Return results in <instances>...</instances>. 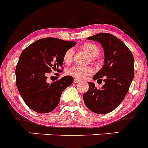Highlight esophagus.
<instances>
[{
  "label": "esophagus",
  "instance_id": "34e87169",
  "mask_svg": "<svg viewBox=\"0 0 148 148\" xmlns=\"http://www.w3.org/2000/svg\"><path fill=\"white\" fill-rule=\"evenodd\" d=\"M73 82L75 83V84H77V83H80V82H81V80L77 79V78H75V79H74V81H73Z\"/></svg>",
  "mask_w": 148,
  "mask_h": 148
}]
</instances>
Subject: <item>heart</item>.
<instances>
[{
	"label": "heart",
	"instance_id": "1",
	"mask_svg": "<svg viewBox=\"0 0 148 148\" xmlns=\"http://www.w3.org/2000/svg\"><path fill=\"white\" fill-rule=\"evenodd\" d=\"M80 49L91 57V62L97 61V56L99 53V48L96 43L87 42V43L81 45ZM73 54H74V52L72 49H67L64 52V55H63V62L66 64H70L72 62L73 59ZM94 72V68L89 67V66H87V67L74 66V67L69 68L66 73L67 75H70L77 78H80V79H83L88 75H92Z\"/></svg>",
	"mask_w": 148,
	"mask_h": 148
}]
</instances>
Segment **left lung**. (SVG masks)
Returning <instances> with one entry per match:
<instances>
[{
  "label": "left lung",
  "mask_w": 148,
  "mask_h": 148,
  "mask_svg": "<svg viewBox=\"0 0 148 148\" xmlns=\"http://www.w3.org/2000/svg\"><path fill=\"white\" fill-rule=\"evenodd\" d=\"M87 39L99 42L105 51V64L93 77L105 84L97 88L88 82L89 88L83 96L84 103L95 113H108L121 103L129 91L134 75L133 54L123 41L110 33H101Z\"/></svg>",
  "instance_id": "obj_1"
}]
</instances>
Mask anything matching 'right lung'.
<instances>
[{
  "instance_id": "right-lung-1",
  "label": "right lung",
  "mask_w": 148,
  "mask_h": 148,
  "mask_svg": "<svg viewBox=\"0 0 148 148\" xmlns=\"http://www.w3.org/2000/svg\"><path fill=\"white\" fill-rule=\"evenodd\" d=\"M56 38L36 40L25 49L16 67V84L24 102L35 112L47 113L60 102L62 91L73 84L72 76H64L48 84L47 73L61 72L63 55L75 45Z\"/></svg>"
}]
</instances>
